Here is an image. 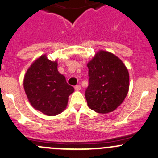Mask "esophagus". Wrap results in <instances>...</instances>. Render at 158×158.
<instances>
[{
	"mask_svg": "<svg viewBox=\"0 0 158 158\" xmlns=\"http://www.w3.org/2000/svg\"><path fill=\"white\" fill-rule=\"evenodd\" d=\"M75 90H76V91L81 90V85H77L75 86Z\"/></svg>",
	"mask_w": 158,
	"mask_h": 158,
	"instance_id": "obj_1",
	"label": "esophagus"
}]
</instances>
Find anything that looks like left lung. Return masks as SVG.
Instances as JSON below:
<instances>
[{
  "label": "left lung",
  "instance_id": "obj_1",
  "mask_svg": "<svg viewBox=\"0 0 158 158\" xmlns=\"http://www.w3.org/2000/svg\"><path fill=\"white\" fill-rule=\"evenodd\" d=\"M87 66L89 82L85 95L88 106L99 114L112 112L129 92L127 68L119 57L105 51L96 53Z\"/></svg>",
  "mask_w": 158,
  "mask_h": 158
}]
</instances>
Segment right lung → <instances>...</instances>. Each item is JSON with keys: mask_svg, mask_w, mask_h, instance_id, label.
I'll use <instances>...</instances> for the list:
<instances>
[{"mask_svg": "<svg viewBox=\"0 0 158 158\" xmlns=\"http://www.w3.org/2000/svg\"><path fill=\"white\" fill-rule=\"evenodd\" d=\"M24 90L31 105L48 116L65 110L68 98L74 92L66 78L57 70V62L41 56L27 69L23 80Z\"/></svg>", "mask_w": 158, "mask_h": 158, "instance_id": "obj_1", "label": "right lung"}]
</instances>
